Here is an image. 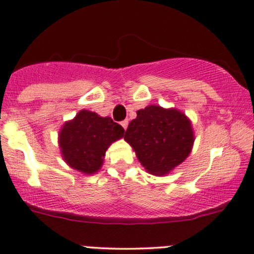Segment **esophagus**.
Instances as JSON below:
<instances>
[{"mask_svg": "<svg viewBox=\"0 0 254 254\" xmlns=\"http://www.w3.org/2000/svg\"><path fill=\"white\" fill-rule=\"evenodd\" d=\"M121 126H122V127H124V128H125V129H126V128H127V126H128V121H127V120H124V121H122V122H121Z\"/></svg>", "mask_w": 254, "mask_h": 254, "instance_id": "34e87169", "label": "esophagus"}]
</instances>
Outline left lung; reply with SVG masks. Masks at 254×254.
<instances>
[{
  "label": "left lung",
  "instance_id": "obj_1",
  "mask_svg": "<svg viewBox=\"0 0 254 254\" xmlns=\"http://www.w3.org/2000/svg\"><path fill=\"white\" fill-rule=\"evenodd\" d=\"M145 170L155 176L167 174L188 157L193 133L188 117L176 109L150 105L137 111L125 133Z\"/></svg>",
  "mask_w": 254,
  "mask_h": 254
}]
</instances>
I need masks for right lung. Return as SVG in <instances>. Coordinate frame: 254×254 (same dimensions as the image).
<instances>
[{"instance_id": "add662e5", "label": "right lung", "mask_w": 254, "mask_h": 254, "mask_svg": "<svg viewBox=\"0 0 254 254\" xmlns=\"http://www.w3.org/2000/svg\"><path fill=\"white\" fill-rule=\"evenodd\" d=\"M124 133L122 126L110 117L82 110L62 128L59 144L63 157L75 170L93 174L102 167L109 145L124 137Z\"/></svg>"}]
</instances>
